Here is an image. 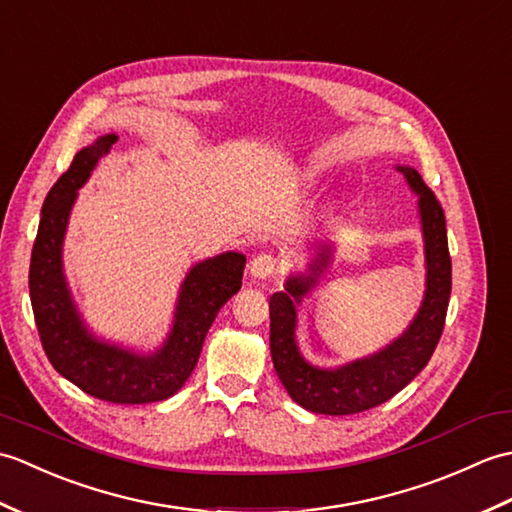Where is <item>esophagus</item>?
Listing matches in <instances>:
<instances>
[{
  "label": "esophagus",
  "mask_w": 512,
  "mask_h": 512,
  "mask_svg": "<svg viewBox=\"0 0 512 512\" xmlns=\"http://www.w3.org/2000/svg\"><path fill=\"white\" fill-rule=\"evenodd\" d=\"M278 260L271 256V254H258L254 256L252 263H249V276L254 280H265L276 271Z\"/></svg>",
  "instance_id": "34e87169"
}]
</instances>
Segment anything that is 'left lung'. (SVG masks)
<instances>
[{"label": "left lung", "instance_id": "left-lung-1", "mask_svg": "<svg viewBox=\"0 0 512 512\" xmlns=\"http://www.w3.org/2000/svg\"><path fill=\"white\" fill-rule=\"evenodd\" d=\"M396 170L418 197L416 206L425 249L423 302L405 331L372 355L348 361L344 366L322 368L302 355L295 339L298 306L320 285L322 276L331 267L335 258L333 243L317 247L306 269L291 274L285 280V289L269 298V348L276 374L291 399L309 412L346 416L366 412L392 399L427 366L442 335L451 293L445 212L416 168L396 164Z\"/></svg>", "mask_w": 512, "mask_h": 512}]
</instances>
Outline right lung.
<instances>
[{
    "label": "right lung",
    "mask_w": 512,
    "mask_h": 512,
    "mask_svg": "<svg viewBox=\"0 0 512 512\" xmlns=\"http://www.w3.org/2000/svg\"><path fill=\"white\" fill-rule=\"evenodd\" d=\"M116 142L118 135L107 133L78 151L45 197L30 258V302L43 350L56 372L96 399L142 405L168 399L188 381L214 317L241 289L245 256L223 252L188 269L179 285L173 324L155 350H135L98 337L78 311L65 278L63 243L78 190Z\"/></svg>",
    "instance_id": "obj_1"
}]
</instances>
